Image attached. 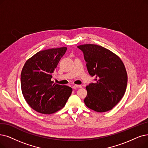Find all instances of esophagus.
<instances>
[{"label": "esophagus", "instance_id": "34e87169", "mask_svg": "<svg viewBox=\"0 0 148 148\" xmlns=\"http://www.w3.org/2000/svg\"><path fill=\"white\" fill-rule=\"evenodd\" d=\"M72 87H73V88H75V89H76V88H77L82 87V86L81 85H76V84H75V85H73L72 86Z\"/></svg>", "mask_w": 148, "mask_h": 148}]
</instances>
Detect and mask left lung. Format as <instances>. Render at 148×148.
I'll return each instance as SVG.
<instances>
[{
	"label": "left lung",
	"instance_id": "left-lung-1",
	"mask_svg": "<svg viewBox=\"0 0 148 148\" xmlns=\"http://www.w3.org/2000/svg\"><path fill=\"white\" fill-rule=\"evenodd\" d=\"M84 53L88 72L95 79L86 86L84 101L87 108L98 112L110 110L126 92L127 75L125 65L116 55L95 44L77 47Z\"/></svg>",
	"mask_w": 148,
	"mask_h": 148
}]
</instances>
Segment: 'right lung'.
I'll use <instances>...</instances> for the list:
<instances>
[{"label": "right lung", "mask_w": 148, "mask_h": 148, "mask_svg": "<svg viewBox=\"0 0 148 148\" xmlns=\"http://www.w3.org/2000/svg\"><path fill=\"white\" fill-rule=\"evenodd\" d=\"M67 47L38 52L29 58L21 75V89L25 101L34 110L51 114L64 107L72 88L51 81L52 73L67 50Z\"/></svg>", "instance_id": "right-lung-1"}]
</instances>
